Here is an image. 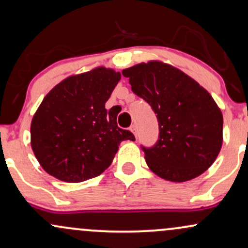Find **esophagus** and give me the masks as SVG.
<instances>
[{
    "mask_svg": "<svg viewBox=\"0 0 248 248\" xmlns=\"http://www.w3.org/2000/svg\"><path fill=\"white\" fill-rule=\"evenodd\" d=\"M130 130H132V133L134 134V135L138 136V133H136V126H135V124H133V126L130 127Z\"/></svg>",
    "mask_w": 248,
    "mask_h": 248,
    "instance_id": "34e87169",
    "label": "esophagus"
}]
</instances>
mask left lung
Masks as SVG:
<instances>
[{"label":"left lung","instance_id":"1","mask_svg":"<svg viewBox=\"0 0 248 248\" xmlns=\"http://www.w3.org/2000/svg\"><path fill=\"white\" fill-rule=\"evenodd\" d=\"M132 91L153 108L158 140L142 146L148 167L161 178L186 182L212 166L223 144V114L204 87L191 77L152 61L122 71Z\"/></svg>","mask_w":248,"mask_h":248}]
</instances>
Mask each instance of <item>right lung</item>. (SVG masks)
I'll list each match as a JSON object with an SVG mask.
<instances>
[{"instance_id": "add662e5", "label": "right lung", "mask_w": 248, "mask_h": 248, "mask_svg": "<svg viewBox=\"0 0 248 248\" xmlns=\"http://www.w3.org/2000/svg\"><path fill=\"white\" fill-rule=\"evenodd\" d=\"M120 79L119 72L100 66L69 77L45 95L30 130L33 154L47 173L69 183L96 177L122 141L135 140L105 108Z\"/></svg>"}]
</instances>
